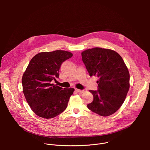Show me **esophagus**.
<instances>
[{"instance_id": "obj_1", "label": "esophagus", "mask_w": 150, "mask_h": 150, "mask_svg": "<svg viewBox=\"0 0 150 150\" xmlns=\"http://www.w3.org/2000/svg\"><path fill=\"white\" fill-rule=\"evenodd\" d=\"M75 91L78 93H83L85 92L84 90H79V89H77V88H75Z\"/></svg>"}]
</instances>
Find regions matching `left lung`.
Masks as SVG:
<instances>
[{
	"label": "left lung",
	"instance_id": "1",
	"mask_svg": "<svg viewBox=\"0 0 150 150\" xmlns=\"http://www.w3.org/2000/svg\"><path fill=\"white\" fill-rule=\"evenodd\" d=\"M90 76L99 79L97 90H90L93 102L87 105L102 116L115 113L123 103L129 89V73L122 57L115 51L95 47L81 53Z\"/></svg>",
	"mask_w": 150,
	"mask_h": 150
}]
</instances>
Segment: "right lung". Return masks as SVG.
<instances>
[{
  "label": "right lung",
  "mask_w": 150,
  "mask_h": 150,
  "mask_svg": "<svg viewBox=\"0 0 150 150\" xmlns=\"http://www.w3.org/2000/svg\"><path fill=\"white\" fill-rule=\"evenodd\" d=\"M71 52L55 50L37 54L23 76V93L31 110L37 116L53 118L65 110L74 89L52 83L59 76L62 63L72 56Z\"/></svg>",
  "instance_id": "obj_1"
}]
</instances>
